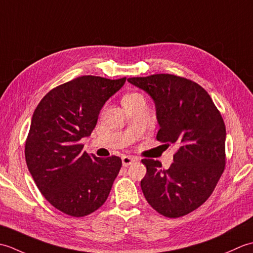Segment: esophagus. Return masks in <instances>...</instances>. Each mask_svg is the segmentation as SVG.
I'll list each match as a JSON object with an SVG mask.
<instances>
[{
	"instance_id": "esophagus-1",
	"label": "esophagus",
	"mask_w": 253,
	"mask_h": 253,
	"mask_svg": "<svg viewBox=\"0 0 253 253\" xmlns=\"http://www.w3.org/2000/svg\"><path fill=\"white\" fill-rule=\"evenodd\" d=\"M122 162H123L124 166H129L133 162H136V158L129 157V155H124V157L122 158Z\"/></svg>"
}]
</instances>
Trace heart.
I'll return each instance as SVG.
<instances>
[{
    "instance_id": "heart-1",
    "label": "heart",
    "mask_w": 253,
    "mask_h": 253,
    "mask_svg": "<svg viewBox=\"0 0 253 253\" xmlns=\"http://www.w3.org/2000/svg\"><path fill=\"white\" fill-rule=\"evenodd\" d=\"M142 96L139 93H128L123 98V104L125 103H130V102L136 101L138 99H141Z\"/></svg>"
}]
</instances>
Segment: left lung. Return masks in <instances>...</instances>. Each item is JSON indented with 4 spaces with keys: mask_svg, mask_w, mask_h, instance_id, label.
Returning a JSON list of instances; mask_svg holds the SVG:
<instances>
[{
    "mask_svg": "<svg viewBox=\"0 0 253 253\" xmlns=\"http://www.w3.org/2000/svg\"><path fill=\"white\" fill-rule=\"evenodd\" d=\"M153 99L160 125L157 139L178 146L174 163L143 159L141 189L148 203L166 217H179L208 200L225 169L226 128L221 113L200 84L170 74L128 78Z\"/></svg>",
    "mask_w": 253,
    "mask_h": 253,
    "instance_id": "8db88e82",
    "label": "left lung"
}]
</instances>
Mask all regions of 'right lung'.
Returning <instances> with one entry per match:
<instances>
[{"instance_id": "obj_1", "label": "right lung", "mask_w": 253, "mask_h": 253, "mask_svg": "<svg viewBox=\"0 0 253 253\" xmlns=\"http://www.w3.org/2000/svg\"><path fill=\"white\" fill-rule=\"evenodd\" d=\"M126 82L82 76L49 91L36 107L25 144L38 189L55 209L74 217L89 215L106 201L122 168L121 158L84 151L102 106Z\"/></svg>"}]
</instances>
